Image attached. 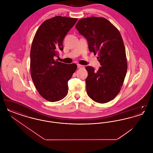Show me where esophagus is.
Returning <instances> with one entry per match:
<instances>
[{"label":"esophagus","mask_w":153,"mask_h":153,"mask_svg":"<svg viewBox=\"0 0 153 153\" xmlns=\"http://www.w3.org/2000/svg\"><path fill=\"white\" fill-rule=\"evenodd\" d=\"M77 68H84V66L81 65H80V64H77Z\"/></svg>","instance_id":"1"}]
</instances>
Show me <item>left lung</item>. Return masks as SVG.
<instances>
[{"label": "left lung", "instance_id": "obj_1", "mask_svg": "<svg viewBox=\"0 0 153 153\" xmlns=\"http://www.w3.org/2000/svg\"><path fill=\"white\" fill-rule=\"evenodd\" d=\"M76 28L87 39L88 49L102 65L97 71L88 66L87 92L94 101L105 103L119 93L126 77L127 62L119 31L107 19L92 16L80 19Z\"/></svg>", "mask_w": 153, "mask_h": 153}]
</instances>
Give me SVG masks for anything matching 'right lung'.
<instances>
[{"label": "right lung", "mask_w": 153, "mask_h": 153, "mask_svg": "<svg viewBox=\"0 0 153 153\" xmlns=\"http://www.w3.org/2000/svg\"><path fill=\"white\" fill-rule=\"evenodd\" d=\"M77 18L56 16L44 21L37 30L30 51V73L40 95L48 101L57 102L68 92V82L77 69L75 64L56 61L58 51L64 48L66 34Z\"/></svg>", "instance_id": "right-lung-1"}]
</instances>
